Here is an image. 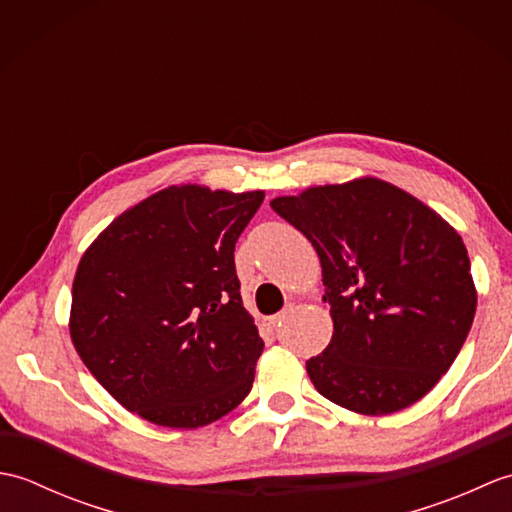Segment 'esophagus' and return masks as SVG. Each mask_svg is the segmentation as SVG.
Segmentation results:
<instances>
[{
  "mask_svg": "<svg viewBox=\"0 0 512 512\" xmlns=\"http://www.w3.org/2000/svg\"><path fill=\"white\" fill-rule=\"evenodd\" d=\"M281 319H284V312H281V314H275V317H270L268 319V325H270V328H277V325H281Z\"/></svg>",
  "mask_w": 512,
  "mask_h": 512,
  "instance_id": "34e87169",
  "label": "esophagus"
}]
</instances>
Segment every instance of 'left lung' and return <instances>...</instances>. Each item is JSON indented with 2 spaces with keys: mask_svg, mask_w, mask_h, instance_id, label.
Wrapping results in <instances>:
<instances>
[{
  "mask_svg": "<svg viewBox=\"0 0 512 512\" xmlns=\"http://www.w3.org/2000/svg\"><path fill=\"white\" fill-rule=\"evenodd\" d=\"M321 259L334 323L306 363L314 389L363 416L411 407L438 385L477 308L460 233L405 189L374 176L270 202Z\"/></svg>",
  "mask_w": 512,
  "mask_h": 512,
  "instance_id": "obj_1",
  "label": "left lung"
}]
</instances>
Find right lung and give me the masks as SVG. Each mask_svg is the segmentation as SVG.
<instances>
[{
	"instance_id": "add662e5",
	"label": "right lung",
	"mask_w": 512,
	"mask_h": 512,
	"mask_svg": "<svg viewBox=\"0 0 512 512\" xmlns=\"http://www.w3.org/2000/svg\"><path fill=\"white\" fill-rule=\"evenodd\" d=\"M262 202L264 191L171 184L85 248L70 339L127 411L198 429L248 396L264 341L239 295L233 250Z\"/></svg>"
}]
</instances>
